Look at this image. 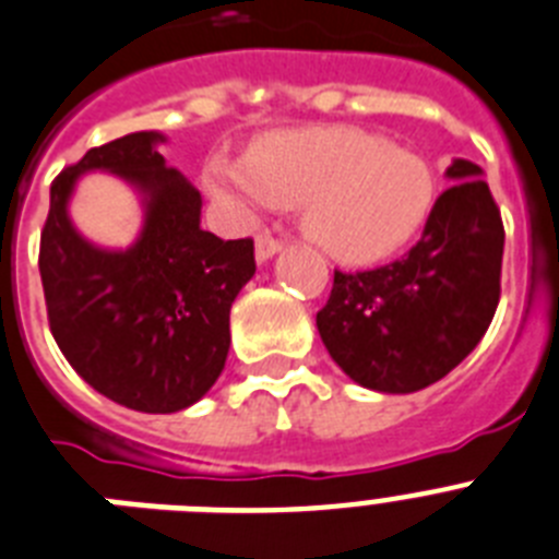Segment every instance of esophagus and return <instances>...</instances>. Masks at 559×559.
<instances>
[{
	"instance_id": "esophagus-1",
	"label": "esophagus",
	"mask_w": 559,
	"mask_h": 559,
	"mask_svg": "<svg viewBox=\"0 0 559 559\" xmlns=\"http://www.w3.org/2000/svg\"><path fill=\"white\" fill-rule=\"evenodd\" d=\"M278 250H281V241L273 239L270 233H261L259 239H255V261H259V264H264V261L273 259Z\"/></svg>"
}]
</instances>
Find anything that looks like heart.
Returning <instances> with one entry per match:
<instances>
[{
    "instance_id": "obj_1",
    "label": "heart",
    "mask_w": 559,
    "mask_h": 559,
    "mask_svg": "<svg viewBox=\"0 0 559 559\" xmlns=\"http://www.w3.org/2000/svg\"><path fill=\"white\" fill-rule=\"evenodd\" d=\"M202 182L239 207H300L304 230L340 264H373L414 239L436 202L421 154L354 126L286 129L247 159H207Z\"/></svg>"
}]
</instances>
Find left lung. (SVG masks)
<instances>
[{
    "instance_id": "8db88e82",
    "label": "left lung",
    "mask_w": 559,
    "mask_h": 559,
    "mask_svg": "<svg viewBox=\"0 0 559 559\" xmlns=\"http://www.w3.org/2000/svg\"><path fill=\"white\" fill-rule=\"evenodd\" d=\"M421 239L400 261L334 273L318 312L332 360L357 385L414 394L448 377L492 323L501 298L503 222L481 165L453 159Z\"/></svg>"
}]
</instances>
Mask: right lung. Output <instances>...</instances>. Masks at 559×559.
<instances>
[{
  "instance_id": "right-lung-1",
  "label": "right lung",
  "mask_w": 559,
  "mask_h": 559,
  "mask_svg": "<svg viewBox=\"0 0 559 559\" xmlns=\"http://www.w3.org/2000/svg\"><path fill=\"white\" fill-rule=\"evenodd\" d=\"M159 132L90 148L58 174L41 230L38 273L58 348L81 380L140 414H177L219 380L230 348V307L255 275L252 239L202 230V197L168 168ZM126 178L144 227L123 251L92 246L69 219L84 173Z\"/></svg>"
}]
</instances>
